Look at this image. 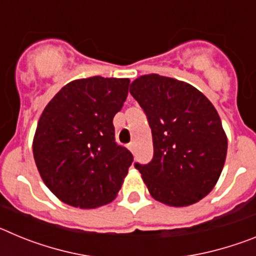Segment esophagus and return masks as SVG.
I'll return each mask as SVG.
<instances>
[{
    "instance_id": "obj_1",
    "label": "esophagus",
    "mask_w": 256,
    "mask_h": 256,
    "mask_svg": "<svg viewBox=\"0 0 256 256\" xmlns=\"http://www.w3.org/2000/svg\"><path fill=\"white\" fill-rule=\"evenodd\" d=\"M128 148H130L132 152H134V151H136V144H134V142H130V144H128Z\"/></svg>"
}]
</instances>
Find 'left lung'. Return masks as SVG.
<instances>
[{
    "label": "left lung",
    "mask_w": 256,
    "mask_h": 256,
    "mask_svg": "<svg viewBox=\"0 0 256 256\" xmlns=\"http://www.w3.org/2000/svg\"><path fill=\"white\" fill-rule=\"evenodd\" d=\"M148 118L154 156L134 162L151 196L170 206L195 204L216 186L227 155V137L216 108L195 87L150 74L130 84Z\"/></svg>",
    "instance_id": "8db88e82"
}]
</instances>
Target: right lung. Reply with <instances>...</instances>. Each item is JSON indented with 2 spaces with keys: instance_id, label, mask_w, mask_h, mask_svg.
Returning a JSON list of instances; mask_svg holds the SVG:
<instances>
[{
  "instance_id": "add662e5",
  "label": "right lung",
  "mask_w": 256,
  "mask_h": 256,
  "mask_svg": "<svg viewBox=\"0 0 256 256\" xmlns=\"http://www.w3.org/2000/svg\"><path fill=\"white\" fill-rule=\"evenodd\" d=\"M130 82L78 79L61 88L40 115L33 141L36 165L65 204L101 206L120 190L133 155L115 141L112 119L126 102Z\"/></svg>"
}]
</instances>
